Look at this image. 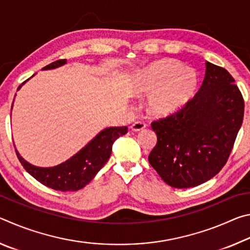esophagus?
<instances>
[{
	"label": "esophagus",
	"mask_w": 250,
	"mask_h": 250,
	"mask_svg": "<svg viewBox=\"0 0 250 250\" xmlns=\"http://www.w3.org/2000/svg\"><path fill=\"white\" fill-rule=\"evenodd\" d=\"M146 125L145 124V122L142 121H135L134 124H132V125H131V130L132 131H142L143 129H146Z\"/></svg>",
	"instance_id": "34e87169"
}]
</instances>
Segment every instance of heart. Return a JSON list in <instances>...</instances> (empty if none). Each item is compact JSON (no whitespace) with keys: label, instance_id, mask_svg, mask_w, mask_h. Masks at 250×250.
Masks as SVG:
<instances>
[{"label":"heart","instance_id":"obj_1","mask_svg":"<svg viewBox=\"0 0 250 250\" xmlns=\"http://www.w3.org/2000/svg\"><path fill=\"white\" fill-rule=\"evenodd\" d=\"M198 86V76L193 68L174 59H161L139 73L133 82L138 95H154L149 101L155 116L176 112L191 100Z\"/></svg>","mask_w":250,"mask_h":250}]
</instances>
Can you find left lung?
Masks as SVG:
<instances>
[{"instance_id": "obj_1", "label": "left lung", "mask_w": 250, "mask_h": 250, "mask_svg": "<svg viewBox=\"0 0 250 250\" xmlns=\"http://www.w3.org/2000/svg\"><path fill=\"white\" fill-rule=\"evenodd\" d=\"M244 98L223 67L206 62L197 94L176 112L151 124L158 142L151 167L172 188L210 180L225 166L244 119Z\"/></svg>"}]
</instances>
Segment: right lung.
Instances as JSON below:
<instances>
[{
    "label": "right lung",
    "instance_id": "obj_1",
    "mask_svg": "<svg viewBox=\"0 0 250 250\" xmlns=\"http://www.w3.org/2000/svg\"><path fill=\"white\" fill-rule=\"evenodd\" d=\"M64 64H66V59H58L45 66L43 69L57 68ZM20 88L21 86L18 90ZM126 132V126H111L104 129L73 158L54 167H34L27 163L18 151L15 150V152L25 170L43 185L62 192L78 191L94 179L109 160L113 142Z\"/></svg>",
    "mask_w": 250,
    "mask_h": 250
}]
</instances>
